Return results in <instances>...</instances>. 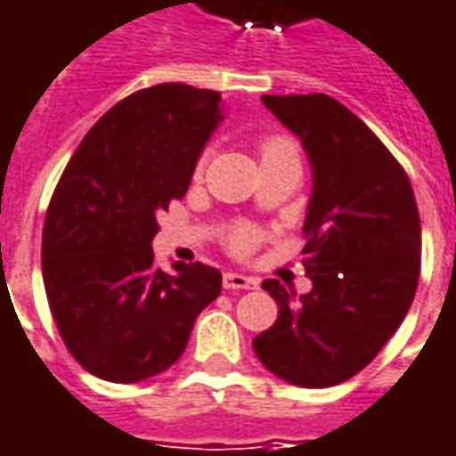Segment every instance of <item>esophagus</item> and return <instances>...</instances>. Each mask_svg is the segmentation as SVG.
<instances>
[{
    "label": "esophagus",
    "mask_w": 456,
    "mask_h": 456,
    "mask_svg": "<svg viewBox=\"0 0 456 456\" xmlns=\"http://www.w3.org/2000/svg\"><path fill=\"white\" fill-rule=\"evenodd\" d=\"M222 283H224V289H232V291H244V289H256V286H259V279L247 276V273L227 272L222 276Z\"/></svg>",
    "instance_id": "1"
}]
</instances>
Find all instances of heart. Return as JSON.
Returning a JSON list of instances; mask_svg holds the SVG:
<instances>
[{
	"mask_svg": "<svg viewBox=\"0 0 456 456\" xmlns=\"http://www.w3.org/2000/svg\"><path fill=\"white\" fill-rule=\"evenodd\" d=\"M259 158L261 165H269V162H298V151H296V142L286 135H269L259 142ZM207 155H202L195 165V175L200 177L205 170ZM261 239V232L251 224H237V227L229 232V247L239 254H247L256 247V241Z\"/></svg>",
	"mask_w": 456,
	"mask_h": 456,
	"instance_id": "b5f03b06",
	"label": "heart"
}]
</instances>
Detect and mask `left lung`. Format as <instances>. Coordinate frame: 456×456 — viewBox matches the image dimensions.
<instances>
[{
  "instance_id": "8db88e82",
  "label": "left lung",
  "mask_w": 456,
  "mask_h": 456,
  "mask_svg": "<svg viewBox=\"0 0 456 456\" xmlns=\"http://www.w3.org/2000/svg\"><path fill=\"white\" fill-rule=\"evenodd\" d=\"M301 140L314 187L304 219L311 291L261 283L279 318L254 338L276 378L330 387L361 372L407 316L419 279L422 232L412 184L361 118L323 94L261 95Z\"/></svg>"
}]
</instances>
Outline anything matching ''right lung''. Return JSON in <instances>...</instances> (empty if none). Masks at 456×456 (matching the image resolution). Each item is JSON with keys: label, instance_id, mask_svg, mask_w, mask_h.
Segmentation results:
<instances>
[{"label": "right lung", "instance_id": "right-lung-1", "mask_svg": "<svg viewBox=\"0 0 456 456\" xmlns=\"http://www.w3.org/2000/svg\"><path fill=\"white\" fill-rule=\"evenodd\" d=\"M224 120L217 91L160 84L123 98L86 133L53 190L41 273L66 348L108 383H140L187 348L200 311L222 291L202 261L152 259L158 212L190 187Z\"/></svg>", "mask_w": 456, "mask_h": 456}]
</instances>
